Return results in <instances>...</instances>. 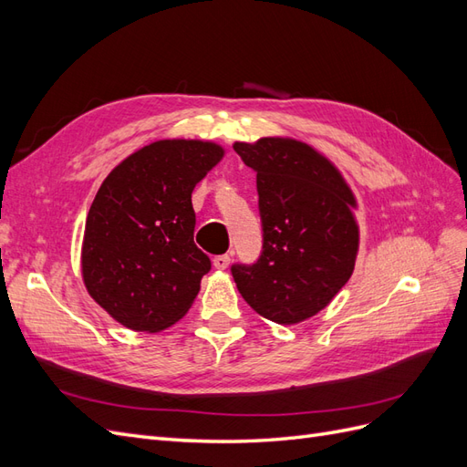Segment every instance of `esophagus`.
Masks as SVG:
<instances>
[{
  "label": "esophagus",
  "instance_id": "34e87169",
  "mask_svg": "<svg viewBox=\"0 0 467 467\" xmlns=\"http://www.w3.org/2000/svg\"><path fill=\"white\" fill-rule=\"evenodd\" d=\"M230 263H232L230 255H218V257H214V266L220 268V271H223V268H228Z\"/></svg>",
  "mask_w": 467,
  "mask_h": 467
}]
</instances>
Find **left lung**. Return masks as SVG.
<instances>
[{
    "label": "left lung",
    "mask_w": 467,
    "mask_h": 467,
    "mask_svg": "<svg viewBox=\"0 0 467 467\" xmlns=\"http://www.w3.org/2000/svg\"><path fill=\"white\" fill-rule=\"evenodd\" d=\"M257 173L263 253L234 265L244 300L266 319L296 325L319 314L341 290L358 255L357 199L341 171L306 142L268 136L235 142Z\"/></svg>",
    "instance_id": "8db88e82"
}]
</instances>
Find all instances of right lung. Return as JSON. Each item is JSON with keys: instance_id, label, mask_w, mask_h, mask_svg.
<instances>
[{"instance_id": "right-lung-1", "label": "right lung", "mask_w": 467, "mask_h": 467, "mask_svg": "<svg viewBox=\"0 0 467 467\" xmlns=\"http://www.w3.org/2000/svg\"><path fill=\"white\" fill-rule=\"evenodd\" d=\"M223 148L158 140L120 161L86 220L81 276L91 298L132 331L158 333L189 312L210 259L194 245L191 194Z\"/></svg>"}]
</instances>
